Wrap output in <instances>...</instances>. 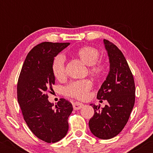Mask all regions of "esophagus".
I'll return each instance as SVG.
<instances>
[{"label":"esophagus","instance_id":"1","mask_svg":"<svg viewBox=\"0 0 153 153\" xmlns=\"http://www.w3.org/2000/svg\"><path fill=\"white\" fill-rule=\"evenodd\" d=\"M84 105L82 104V103H80V102H75L73 103V108H74L75 110H79L80 109V108H82V107H83Z\"/></svg>","mask_w":153,"mask_h":153}]
</instances>
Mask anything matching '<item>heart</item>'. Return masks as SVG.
I'll list each match as a JSON object with an SVG mask.
<instances>
[{
  "mask_svg": "<svg viewBox=\"0 0 153 153\" xmlns=\"http://www.w3.org/2000/svg\"><path fill=\"white\" fill-rule=\"evenodd\" d=\"M77 54L80 59L87 65L90 67V71L95 75L103 73L104 66L101 62H98L99 52L92 47H83L79 49ZM52 71L54 76L57 80H62L65 75V57L63 54H58L54 57L52 65ZM92 83L88 80H78L71 82L65 88L64 93L66 96L78 99H86Z\"/></svg>",
  "mask_w": 153,
  "mask_h": 153,
  "instance_id": "heart-1",
  "label": "heart"
}]
</instances>
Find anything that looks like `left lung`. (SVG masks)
<instances>
[{
  "label": "left lung",
  "instance_id": "1",
  "mask_svg": "<svg viewBox=\"0 0 153 153\" xmlns=\"http://www.w3.org/2000/svg\"><path fill=\"white\" fill-rule=\"evenodd\" d=\"M103 44L109 60V72L98 91L97 99L106 100L108 103L101 109L100 106L90 104L94 115L88 125L94 136L108 140L119 134L128 122L134 104L135 85L122 52L108 40L103 39Z\"/></svg>",
  "mask_w": 153,
  "mask_h": 153
}]
</instances>
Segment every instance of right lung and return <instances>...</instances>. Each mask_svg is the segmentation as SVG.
Wrapping results in <instances>:
<instances>
[{
  "mask_svg": "<svg viewBox=\"0 0 153 153\" xmlns=\"http://www.w3.org/2000/svg\"><path fill=\"white\" fill-rule=\"evenodd\" d=\"M70 43L42 42L26 56L19 75L17 98L23 117L33 134L48 143L59 141L68 131L73 105L65 99L53 108L47 92L55 82L52 71L54 57Z\"/></svg>",
  "mask_w": 153,
  "mask_h": 153,
  "instance_id": "add662e5",
  "label": "right lung"
}]
</instances>
